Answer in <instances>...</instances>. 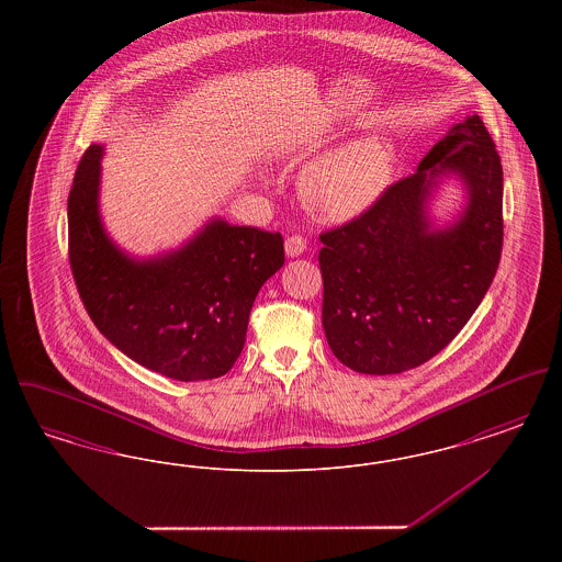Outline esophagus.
<instances>
[{"label":"esophagus","instance_id":"1","mask_svg":"<svg viewBox=\"0 0 562 562\" xmlns=\"http://www.w3.org/2000/svg\"><path fill=\"white\" fill-rule=\"evenodd\" d=\"M284 250H286V255L291 259L301 257L307 250V241H305L303 236H291V238H286V241H284Z\"/></svg>","mask_w":562,"mask_h":562}]
</instances>
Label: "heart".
Instances as JSON below:
<instances>
[{"instance_id": "heart-1", "label": "heart", "mask_w": 562, "mask_h": 562, "mask_svg": "<svg viewBox=\"0 0 562 562\" xmlns=\"http://www.w3.org/2000/svg\"><path fill=\"white\" fill-rule=\"evenodd\" d=\"M310 156L318 147H310ZM401 151L387 131L364 134L312 161L301 177L305 206L326 221H351L371 211L392 188Z\"/></svg>"}]
</instances>
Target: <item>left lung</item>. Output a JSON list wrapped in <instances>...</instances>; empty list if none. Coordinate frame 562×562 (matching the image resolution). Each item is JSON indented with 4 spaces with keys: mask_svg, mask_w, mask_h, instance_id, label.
I'll return each instance as SVG.
<instances>
[{
    "mask_svg": "<svg viewBox=\"0 0 562 562\" xmlns=\"http://www.w3.org/2000/svg\"><path fill=\"white\" fill-rule=\"evenodd\" d=\"M445 178L460 181L464 206L438 226L428 204ZM502 206V160L481 117L468 115L371 211L322 234V326L333 353L356 373L396 374L447 348L495 278Z\"/></svg>",
    "mask_w": 562,
    "mask_h": 562,
    "instance_id": "1",
    "label": "left lung"
}]
</instances>
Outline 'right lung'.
Here are the masks:
<instances>
[{"label": "right lung", "instance_id": "right-lung-1", "mask_svg": "<svg viewBox=\"0 0 562 562\" xmlns=\"http://www.w3.org/2000/svg\"><path fill=\"white\" fill-rule=\"evenodd\" d=\"M103 145H90L69 191V263L83 307L140 367L177 381L232 371L255 296L284 266L280 234L213 216L183 246L133 257L101 218Z\"/></svg>", "mask_w": 562, "mask_h": 562}]
</instances>
